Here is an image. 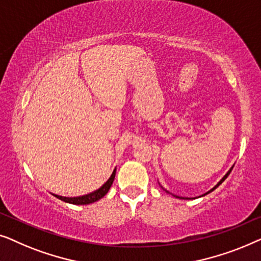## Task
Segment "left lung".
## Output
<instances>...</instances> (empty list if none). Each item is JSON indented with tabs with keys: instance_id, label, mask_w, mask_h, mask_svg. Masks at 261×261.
Listing matches in <instances>:
<instances>
[{
	"instance_id": "obj_1",
	"label": "left lung",
	"mask_w": 261,
	"mask_h": 261,
	"mask_svg": "<svg viewBox=\"0 0 261 261\" xmlns=\"http://www.w3.org/2000/svg\"><path fill=\"white\" fill-rule=\"evenodd\" d=\"M232 169H233V167H232V168H230L228 171H227V174H226L225 176H223V177H222L221 179H220V181H219V183H218V185H216V186L214 187V188H212L211 190H209V192H208V193H205V194H203V195H202V196H204V195H207V194H209V193H211V192H213V190H214V189H216V188H218V187H219L220 185H221V183H222L223 181H225V179H226L227 177H228V175L230 174V171H232ZM164 190H166V189H164ZM166 192H167V193H169V192H168V190H166ZM169 194H170V193H169ZM174 196H175V197H177V199H187V197H181V196H176V195H174Z\"/></svg>"
}]
</instances>
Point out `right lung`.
Listing matches in <instances>:
<instances>
[{"label":"right lung","instance_id":"obj_1","mask_svg":"<svg viewBox=\"0 0 261 261\" xmlns=\"http://www.w3.org/2000/svg\"><path fill=\"white\" fill-rule=\"evenodd\" d=\"M115 176H116V168L115 170H113L112 175L110 176V178L106 181L104 185H102L100 188L94 190V192L87 194V195H83V196H76V197H65V196H59L56 195V194H53L54 196L58 197L59 200L64 201V202H67V203H72V204H90V203H93L95 201L100 200L101 197H104L106 194H108L109 189L111 188L112 183H113V179H115Z\"/></svg>","mask_w":261,"mask_h":261}]
</instances>
